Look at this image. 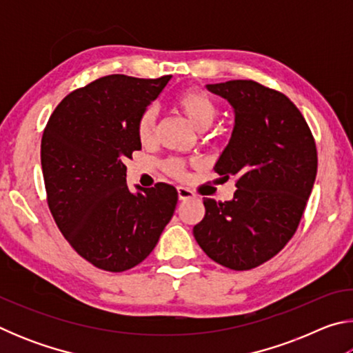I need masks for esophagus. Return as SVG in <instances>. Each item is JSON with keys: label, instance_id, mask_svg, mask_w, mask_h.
I'll list each match as a JSON object with an SVG mask.
<instances>
[{"label": "esophagus", "instance_id": "1", "mask_svg": "<svg viewBox=\"0 0 353 353\" xmlns=\"http://www.w3.org/2000/svg\"><path fill=\"white\" fill-rule=\"evenodd\" d=\"M177 196H179V201H187V199L194 198V193L185 187H177Z\"/></svg>", "mask_w": 353, "mask_h": 353}]
</instances>
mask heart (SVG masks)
<instances>
[{
  "label": "heart",
  "instance_id": "1",
  "mask_svg": "<svg viewBox=\"0 0 353 353\" xmlns=\"http://www.w3.org/2000/svg\"><path fill=\"white\" fill-rule=\"evenodd\" d=\"M177 109L183 113L188 123L198 130H207L212 126L218 115V107L214 101L202 90H188L181 94L177 99ZM157 107L149 105L139 118L137 123V137L141 145H151L155 137V126H157ZM165 171L168 174L182 179L187 172V165L181 159H168L163 163Z\"/></svg>",
  "mask_w": 353,
  "mask_h": 353
}]
</instances>
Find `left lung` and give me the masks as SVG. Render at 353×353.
I'll return each mask as SVG.
<instances>
[{"instance_id": "left-lung-1", "label": "left lung", "mask_w": 353, "mask_h": 353, "mask_svg": "<svg viewBox=\"0 0 353 353\" xmlns=\"http://www.w3.org/2000/svg\"><path fill=\"white\" fill-rule=\"evenodd\" d=\"M235 115L229 145L214 171L236 177L230 201L204 198L193 235L213 261L248 271L271 260L294 235L318 171L305 118L280 92L254 81L208 83Z\"/></svg>"}]
</instances>
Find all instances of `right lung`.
I'll return each instance as SVG.
<instances>
[{
    "instance_id": "obj_1",
    "label": "right lung",
    "mask_w": 353,
    "mask_h": 353,
    "mask_svg": "<svg viewBox=\"0 0 353 353\" xmlns=\"http://www.w3.org/2000/svg\"><path fill=\"white\" fill-rule=\"evenodd\" d=\"M171 76L112 74L77 88L56 107L41 137L48 205L67 241L99 270L128 271L152 252L177 204L172 185L126 183L140 151L137 123Z\"/></svg>"
}]
</instances>
